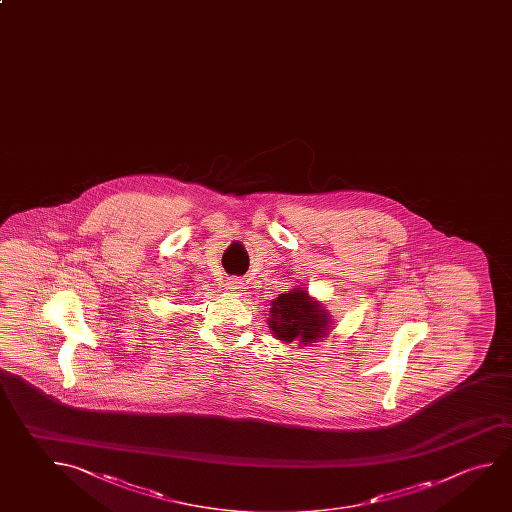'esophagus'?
<instances>
[{
	"label": "esophagus",
	"mask_w": 512,
	"mask_h": 512,
	"mask_svg": "<svg viewBox=\"0 0 512 512\" xmlns=\"http://www.w3.org/2000/svg\"><path fill=\"white\" fill-rule=\"evenodd\" d=\"M226 289L228 291H232V293H239V291H243L244 289V280L239 277L228 278V282H226Z\"/></svg>",
	"instance_id": "1"
}]
</instances>
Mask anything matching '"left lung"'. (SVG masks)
I'll list each match as a JSON object with an SVG mask.
<instances>
[{
    "label": "left lung",
    "mask_w": 512,
    "mask_h": 512,
    "mask_svg": "<svg viewBox=\"0 0 512 512\" xmlns=\"http://www.w3.org/2000/svg\"><path fill=\"white\" fill-rule=\"evenodd\" d=\"M269 327L278 340L314 343L327 334V314L322 305L311 302L304 289H293L271 302Z\"/></svg>",
    "instance_id": "1"
}]
</instances>
